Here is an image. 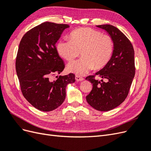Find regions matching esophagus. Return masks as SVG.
<instances>
[{"instance_id": "34e87169", "label": "esophagus", "mask_w": 151, "mask_h": 151, "mask_svg": "<svg viewBox=\"0 0 151 151\" xmlns=\"http://www.w3.org/2000/svg\"><path fill=\"white\" fill-rule=\"evenodd\" d=\"M84 79L83 78V77H82L79 76H76V80L77 81H83Z\"/></svg>"}]
</instances>
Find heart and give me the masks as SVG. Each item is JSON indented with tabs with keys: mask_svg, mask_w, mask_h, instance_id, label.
<instances>
[{
	"mask_svg": "<svg viewBox=\"0 0 151 151\" xmlns=\"http://www.w3.org/2000/svg\"><path fill=\"white\" fill-rule=\"evenodd\" d=\"M70 40H60L57 44L59 55L68 62L79 57L81 59L70 63L67 69L78 76H84L94 69H101L110 61L115 49L112 36L90 28L76 29L69 35Z\"/></svg>",
	"mask_w": 151,
	"mask_h": 151,
	"instance_id": "1",
	"label": "heart"
}]
</instances>
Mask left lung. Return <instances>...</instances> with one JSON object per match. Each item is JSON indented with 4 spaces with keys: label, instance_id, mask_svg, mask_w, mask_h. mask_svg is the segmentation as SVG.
I'll list each match as a JSON object with an SVG mask.
<instances>
[{
    "label": "left lung",
    "instance_id": "1",
    "mask_svg": "<svg viewBox=\"0 0 151 151\" xmlns=\"http://www.w3.org/2000/svg\"><path fill=\"white\" fill-rule=\"evenodd\" d=\"M96 26L106 30L112 36L115 49L106 66L95 75L86 77L93 84V89L86 100L97 110L108 111L119 106L129 94L135 73L134 50L130 41L116 27L109 24ZM96 75L107 81L96 80Z\"/></svg>",
    "mask_w": 151,
    "mask_h": 151
}]
</instances>
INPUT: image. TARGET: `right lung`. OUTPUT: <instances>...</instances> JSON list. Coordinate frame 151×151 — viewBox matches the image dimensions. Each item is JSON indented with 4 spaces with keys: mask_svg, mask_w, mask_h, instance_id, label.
Masks as SVG:
<instances>
[{
    "mask_svg": "<svg viewBox=\"0 0 151 151\" xmlns=\"http://www.w3.org/2000/svg\"><path fill=\"white\" fill-rule=\"evenodd\" d=\"M69 25L45 22L34 27L22 36L16 60V70L21 92L32 106L43 111L54 110L65 98L66 86L75 82L72 73L60 74L65 65L55 44Z\"/></svg>",
    "mask_w": 151,
    "mask_h": 151,
    "instance_id": "obj_1",
    "label": "right lung"
}]
</instances>
